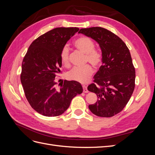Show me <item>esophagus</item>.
<instances>
[{
    "mask_svg": "<svg viewBox=\"0 0 155 155\" xmlns=\"http://www.w3.org/2000/svg\"><path fill=\"white\" fill-rule=\"evenodd\" d=\"M83 92H85V93H88V89H87V87L83 85Z\"/></svg>",
    "mask_w": 155,
    "mask_h": 155,
    "instance_id": "34e87169",
    "label": "esophagus"
}]
</instances>
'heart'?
<instances>
[{
    "label": "heart",
    "mask_w": 155,
    "mask_h": 155,
    "mask_svg": "<svg viewBox=\"0 0 155 155\" xmlns=\"http://www.w3.org/2000/svg\"><path fill=\"white\" fill-rule=\"evenodd\" d=\"M76 47L86 54V59L94 66L97 67L101 63V55L99 51L94 50L95 45L94 42L88 37H79L74 42ZM61 61L64 66L69 64V49L65 46L61 52ZM93 73V69L90 65H86L84 67H75L68 73V78L71 80L81 83H87Z\"/></svg>",
    "instance_id": "obj_1"
}]
</instances>
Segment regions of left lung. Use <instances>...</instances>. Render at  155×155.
Masks as SVG:
<instances>
[{
  "label": "left lung",
  "mask_w": 155,
  "mask_h": 155,
  "mask_svg": "<svg viewBox=\"0 0 155 155\" xmlns=\"http://www.w3.org/2000/svg\"><path fill=\"white\" fill-rule=\"evenodd\" d=\"M96 41L101 51L102 65L94 76L88 91L97 100L88 108L100 117H112L121 112L129 101L135 86V68L129 50L113 33L101 27L82 28L79 31Z\"/></svg>",
  "instance_id": "8db88e82"
}]
</instances>
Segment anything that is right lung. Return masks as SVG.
<instances>
[{
  "instance_id": "right-lung-1",
  "label": "right lung",
  "mask_w": 155,
  "mask_h": 155,
  "mask_svg": "<svg viewBox=\"0 0 155 155\" xmlns=\"http://www.w3.org/2000/svg\"><path fill=\"white\" fill-rule=\"evenodd\" d=\"M78 28H56L30 45L22 63L21 81L28 101L40 114L58 116L67 110L73 98L83 92L78 81H66L55 87L61 73V52Z\"/></svg>"
}]
</instances>
